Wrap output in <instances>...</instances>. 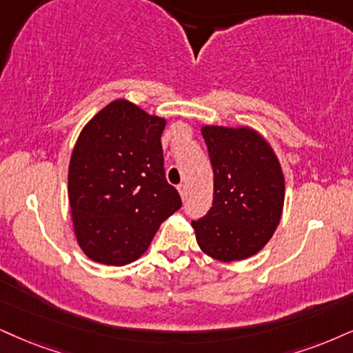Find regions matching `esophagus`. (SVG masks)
Returning a JSON list of instances; mask_svg holds the SVG:
<instances>
[{
  "label": "esophagus",
  "instance_id": "esophagus-1",
  "mask_svg": "<svg viewBox=\"0 0 353 353\" xmlns=\"http://www.w3.org/2000/svg\"><path fill=\"white\" fill-rule=\"evenodd\" d=\"M178 191H180V196L185 199L186 198V185H183V183L178 185Z\"/></svg>",
  "mask_w": 353,
  "mask_h": 353
}]
</instances>
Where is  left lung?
Wrapping results in <instances>:
<instances>
[{"instance_id": "1", "label": "left lung", "mask_w": 353, "mask_h": 353, "mask_svg": "<svg viewBox=\"0 0 353 353\" xmlns=\"http://www.w3.org/2000/svg\"><path fill=\"white\" fill-rule=\"evenodd\" d=\"M214 173L212 206L191 221L204 254L223 262L255 255L272 239L285 201L275 152L249 128L201 129Z\"/></svg>"}]
</instances>
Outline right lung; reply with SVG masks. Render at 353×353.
<instances>
[{
    "label": "right lung",
    "instance_id": "obj_1",
    "mask_svg": "<svg viewBox=\"0 0 353 353\" xmlns=\"http://www.w3.org/2000/svg\"><path fill=\"white\" fill-rule=\"evenodd\" d=\"M165 119L116 99L81 130L68 167V199L81 250L128 265L149 249L181 198L165 178Z\"/></svg>",
    "mask_w": 353,
    "mask_h": 353
}]
</instances>
